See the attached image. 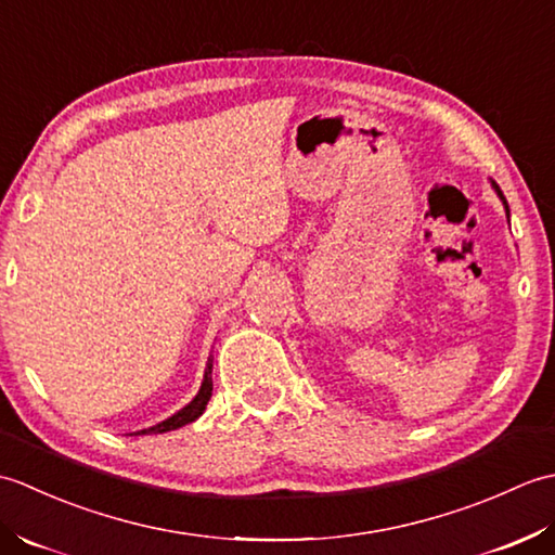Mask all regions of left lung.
<instances>
[{
	"mask_svg": "<svg viewBox=\"0 0 555 555\" xmlns=\"http://www.w3.org/2000/svg\"><path fill=\"white\" fill-rule=\"evenodd\" d=\"M496 191H499V185H496ZM499 195H501V199H503V205H505V209H508V203H505V197H503V193L499 191Z\"/></svg>",
	"mask_w": 555,
	"mask_h": 555,
	"instance_id": "obj_1",
	"label": "left lung"
}]
</instances>
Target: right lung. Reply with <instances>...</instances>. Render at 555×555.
Returning <instances> with one entry per match:
<instances>
[{
	"label": "right lung",
	"mask_w": 555,
	"mask_h": 555,
	"mask_svg": "<svg viewBox=\"0 0 555 555\" xmlns=\"http://www.w3.org/2000/svg\"><path fill=\"white\" fill-rule=\"evenodd\" d=\"M209 398H211V360L207 362L205 382H203V386H199V391H197V396L191 400V403H188L183 410L176 412V415H171L169 420H164V422L155 424V427H150V429H140V431H135V434H164V431L179 429V427H183V424H191V422H195L199 415H203Z\"/></svg>",
	"instance_id": "obj_1"
}]
</instances>
